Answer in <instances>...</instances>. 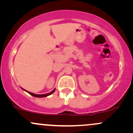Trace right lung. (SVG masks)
Segmentation results:
<instances>
[{
    "label": "right lung",
    "instance_id": "add662e5",
    "mask_svg": "<svg viewBox=\"0 0 133 133\" xmlns=\"http://www.w3.org/2000/svg\"><path fill=\"white\" fill-rule=\"evenodd\" d=\"M24 91H26V92H28L29 94H30V95H32V96H34V97H46V96H48L51 95V94H52V93L55 91V90H56V89H54L52 91H51V92L47 93V94H33V93L29 92V91H27L26 90H25V89H24Z\"/></svg>",
    "mask_w": 133,
    "mask_h": 133
}]
</instances>
